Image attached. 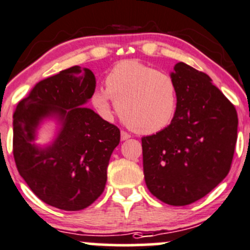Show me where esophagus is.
I'll return each instance as SVG.
<instances>
[{
	"mask_svg": "<svg viewBox=\"0 0 250 250\" xmlns=\"http://www.w3.org/2000/svg\"><path fill=\"white\" fill-rule=\"evenodd\" d=\"M129 138H130V135L128 134L127 132H125V130H122V132H121V140H122V141L129 139Z\"/></svg>",
	"mask_w": 250,
	"mask_h": 250,
	"instance_id": "esophagus-1",
	"label": "esophagus"
}]
</instances>
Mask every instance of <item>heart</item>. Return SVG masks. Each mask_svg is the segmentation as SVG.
<instances>
[{
	"label": "heart",
	"instance_id": "heart-1",
	"mask_svg": "<svg viewBox=\"0 0 250 250\" xmlns=\"http://www.w3.org/2000/svg\"><path fill=\"white\" fill-rule=\"evenodd\" d=\"M112 100L128 128L155 134L170 125L178 106V92L168 74L135 60H123L105 78V89L92 94V104L105 118L113 112Z\"/></svg>",
	"mask_w": 250,
	"mask_h": 250
}]
</instances>
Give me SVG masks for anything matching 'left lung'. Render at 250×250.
Here are the masks:
<instances>
[{"label": "left lung", "instance_id": "obj_1", "mask_svg": "<svg viewBox=\"0 0 250 250\" xmlns=\"http://www.w3.org/2000/svg\"><path fill=\"white\" fill-rule=\"evenodd\" d=\"M178 106L168 127L141 138L148 191L170 206H188L230 172L237 141L236 109L204 72L178 62L170 74Z\"/></svg>", "mask_w": 250, "mask_h": 250}]
</instances>
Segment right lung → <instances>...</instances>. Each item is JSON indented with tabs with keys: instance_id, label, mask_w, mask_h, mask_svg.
Segmentation results:
<instances>
[{
	"instance_id": "1",
	"label": "right lung",
	"mask_w": 250,
	"mask_h": 250,
	"mask_svg": "<svg viewBox=\"0 0 250 250\" xmlns=\"http://www.w3.org/2000/svg\"><path fill=\"white\" fill-rule=\"evenodd\" d=\"M94 90V74L72 66L37 83L13 115L18 172L40 200L62 210L87 208L102 195L111 153L120 144V129L84 107ZM48 118H55L60 129L41 148L34 140Z\"/></svg>"
}]
</instances>
